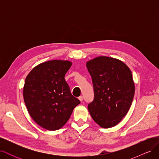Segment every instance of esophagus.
<instances>
[{"label": "esophagus", "mask_w": 159, "mask_h": 159, "mask_svg": "<svg viewBox=\"0 0 159 159\" xmlns=\"http://www.w3.org/2000/svg\"><path fill=\"white\" fill-rule=\"evenodd\" d=\"M78 99H79V100L80 101V102H82L83 99H84V98H83L82 96H80V97L78 98Z\"/></svg>", "instance_id": "1"}]
</instances>
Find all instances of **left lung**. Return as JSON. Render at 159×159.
Returning a JSON list of instances; mask_svg holds the SVG:
<instances>
[{"mask_svg": "<svg viewBox=\"0 0 159 159\" xmlns=\"http://www.w3.org/2000/svg\"><path fill=\"white\" fill-rule=\"evenodd\" d=\"M86 66L94 91L89 112L100 127H114L127 115L133 102L134 84L131 71L123 61L107 56L95 57Z\"/></svg>", "mask_w": 159, "mask_h": 159, "instance_id": "obj_1", "label": "left lung"}]
</instances>
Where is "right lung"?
<instances>
[{
	"label": "right lung",
	"instance_id": "add662e5",
	"mask_svg": "<svg viewBox=\"0 0 159 159\" xmlns=\"http://www.w3.org/2000/svg\"><path fill=\"white\" fill-rule=\"evenodd\" d=\"M71 62L51 60L27 75L23 96L28 113L38 125L49 131L63 127L80 101L71 95L64 77Z\"/></svg>",
	"mask_w": 159,
	"mask_h": 159
}]
</instances>
